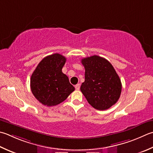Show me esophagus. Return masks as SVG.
Instances as JSON below:
<instances>
[{"mask_svg":"<svg viewBox=\"0 0 153 153\" xmlns=\"http://www.w3.org/2000/svg\"><path fill=\"white\" fill-rule=\"evenodd\" d=\"M75 88H76V90H79V88H80V84H79V83H77V85H76V86H75Z\"/></svg>","mask_w":153,"mask_h":153,"instance_id":"1","label":"esophagus"}]
</instances>
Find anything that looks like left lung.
Here are the masks:
<instances>
[{"mask_svg":"<svg viewBox=\"0 0 153 153\" xmlns=\"http://www.w3.org/2000/svg\"><path fill=\"white\" fill-rule=\"evenodd\" d=\"M85 68V82L80 90L88 102L97 110L110 108L120 97L121 79L111 64L96 55L82 59Z\"/></svg>","mask_w":153,"mask_h":153,"instance_id":"left-lung-1","label":"left lung"}]
</instances>
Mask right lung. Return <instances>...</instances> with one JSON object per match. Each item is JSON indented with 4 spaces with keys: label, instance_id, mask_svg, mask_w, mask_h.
<instances>
[{
    "label": "right lung",
    "instance_id": "right-lung-1",
    "mask_svg": "<svg viewBox=\"0 0 153 153\" xmlns=\"http://www.w3.org/2000/svg\"><path fill=\"white\" fill-rule=\"evenodd\" d=\"M65 61L66 58L58 53L48 56L39 63L32 74L31 91L44 105H57L75 90L68 77L62 71Z\"/></svg>",
    "mask_w": 153,
    "mask_h": 153
}]
</instances>
